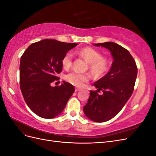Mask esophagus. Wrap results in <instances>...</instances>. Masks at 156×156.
<instances>
[{
  "label": "esophagus",
  "mask_w": 156,
  "mask_h": 156,
  "mask_svg": "<svg viewBox=\"0 0 156 156\" xmlns=\"http://www.w3.org/2000/svg\"><path fill=\"white\" fill-rule=\"evenodd\" d=\"M79 90H81V89H80V88H75V92H78V91H79Z\"/></svg>",
  "instance_id": "obj_1"
}]
</instances>
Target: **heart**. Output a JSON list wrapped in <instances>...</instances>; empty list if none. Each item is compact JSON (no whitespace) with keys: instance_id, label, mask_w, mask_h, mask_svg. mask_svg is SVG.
<instances>
[{"instance_id":"b5f03b06","label":"heart","mask_w":156,"mask_h":156,"mask_svg":"<svg viewBox=\"0 0 156 156\" xmlns=\"http://www.w3.org/2000/svg\"><path fill=\"white\" fill-rule=\"evenodd\" d=\"M78 55L88 63L92 73L96 77H101L108 69V61L103 57L100 51L91 48H84L78 51ZM73 55L71 51L66 53L62 58V64L65 69H68L72 64ZM88 75L72 72L66 75V80L73 85L81 87L88 81Z\"/></svg>"}]
</instances>
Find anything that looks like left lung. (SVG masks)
<instances>
[{
	"instance_id": "obj_1",
	"label": "left lung",
	"mask_w": 156,
	"mask_h": 156,
	"mask_svg": "<svg viewBox=\"0 0 156 156\" xmlns=\"http://www.w3.org/2000/svg\"><path fill=\"white\" fill-rule=\"evenodd\" d=\"M111 51L114 61L104 77L94 83L97 90L90 94L83 111L89 119L103 122L112 119L119 113L133 92L137 75V67L129 52L114 42L93 44ZM102 90V95L98 92Z\"/></svg>"
}]
</instances>
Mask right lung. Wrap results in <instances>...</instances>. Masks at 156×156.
Here are the masks:
<instances>
[{"mask_svg":"<svg viewBox=\"0 0 156 156\" xmlns=\"http://www.w3.org/2000/svg\"><path fill=\"white\" fill-rule=\"evenodd\" d=\"M78 44L44 39L29 46L21 57L20 88L24 100L36 115L47 119L59 115L75 91L74 87L62 81L52 87L62 72V58Z\"/></svg>","mask_w":156,"mask_h":156,"instance_id":"obj_1","label":"right lung"}]
</instances>
